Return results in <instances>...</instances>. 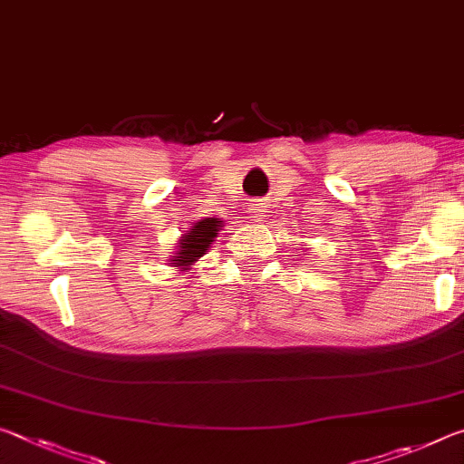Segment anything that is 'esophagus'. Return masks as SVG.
<instances>
[{
    "label": "esophagus",
    "mask_w": 464,
    "mask_h": 464,
    "mask_svg": "<svg viewBox=\"0 0 464 464\" xmlns=\"http://www.w3.org/2000/svg\"><path fill=\"white\" fill-rule=\"evenodd\" d=\"M249 213H251V221L260 223V221H264L266 213H268V207H266L264 202H251L249 204Z\"/></svg>",
    "instance_id": "1"
}]
</instances>
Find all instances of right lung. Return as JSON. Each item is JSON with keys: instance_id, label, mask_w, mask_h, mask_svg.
<instances>
[{"instance_id": "add662e5", "label": "right lung", "mask_w": 464, "mask_h": 464, "mask_svg": "<svg viewBox=\"0 0 464 464\" xmlns=\"http://www.w3.org/2000/svg\"><path fill=\"white\" fill-rule=\"evenodd\" d=\"M223 227L221 218H200L192 225V229L184 233V237L179 239V246L176 256H171V266L182 270H190L194 262H198L200 257L207 254L210 243L215 241L217 231Z\"/></svg>"}]
</instances>
